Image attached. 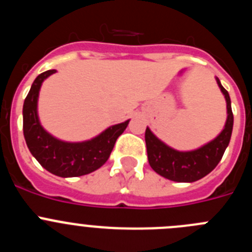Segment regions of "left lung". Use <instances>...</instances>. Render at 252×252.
<instances>
[{
  "label": "left lung",
  "instance_id": "left-lung-1",
  "mask_svg": "<svg viewBox=\"0 0 252 252\" xmlns=\"http://www.w3.org/2000/svg\"><path fill=\"white\" fill-rule=\"evenodd\" d=\"M217 83L227 102V121L222 132L207 145L193 151H177L160 141L150 128H146L145 141L149 164L159 175L180 183H192L209 174L221 161L224 150L230 144L233 113L230 94L222 87L218 78Z\"/></svg>",
  "mask_w": 252,
  "mask_h": 252
}]
</instances>
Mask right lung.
<instances>
[{"instance_id":"1","label":"right lung","mask_w":252,"mask_h":252,"mask_svg":"<svg viewBox=\"0 0 252 252\" xmlns=\"http://www.w3.org/2000/svg\"><path fill=\"white\" fill-rule=\"evenodd\" d=\"M50 69L36 77L22 108L24 136L29 150L43 168L58 177H81L101 168L108 160L117 137L126 130L128 121L111 126L94 139L84 142H64L46 132L37 117V97L45 78L55 73Z\"/></svg>"}]
</instances>
